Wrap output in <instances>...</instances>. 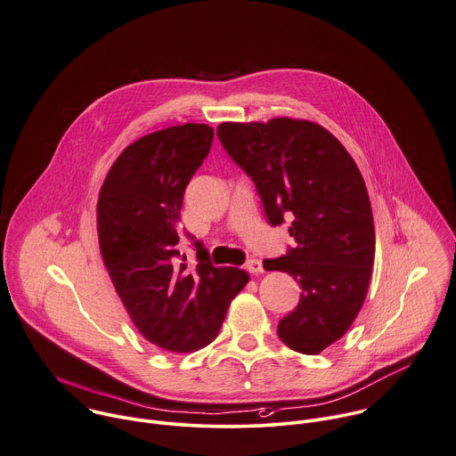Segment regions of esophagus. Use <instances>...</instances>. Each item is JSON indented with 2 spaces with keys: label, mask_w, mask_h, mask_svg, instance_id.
Returning a JSON list of instances; mask_svg holds the SVG:
<instances>
[{
  "label": "esophagus",
  "mask_w": 456,
  "mask_h": 456,
  "mask_svg": "<svg viewBox=\"0 0 456 456\" xmlns=\"http://www.w3.org/2000/svg\"><path fill=\"white\" fill-rule=\"evenodd\" d=\"M245 270L250 272V273H256V275L263 273V263L259 259H250V261H247Z\"/></svg>",
  "instance_id": "esophagus-1"
}]
</instances>
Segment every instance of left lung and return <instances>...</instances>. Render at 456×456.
I'll return each instance as SVG.
<instances>
[{
	"label": "left lung",
	"mask_w": 456,
	"mask_h": 456,
	"mask_svg": "<svg viewBox=\"0 0 456 456\" xmlns=\"http://www.w3.org/2000/svg\"><path fill=\"white\" fill-rule=\"evenodd\" d=\"M216 134L256 183L270 224L293 218L295 248L266 259L265 270L286 272L302 288L279 338L318 355L346 334L370 289L375 224L362 174L345 145L311 120L222 122Z\"/></svg>",
	"instance_id": "left-lung-1"
}]
</instances>
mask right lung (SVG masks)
Wrapping results in <instances>:
<instances>
[{"instance_id":"obj_1","label":"right lung","mask_w":456,"mask_h":456,"mask_svg":"<svg viewBox=\"0 0 456 456\" xmlns=\"http://www.w3.org/2000/svg\"><path fill=\"white\" fill-rule=\"evenodd\" d=\"M211 142L208 124L149 133L120 152L99 190V250L111 284L138 332L174 354L208 346L250 281L245 270L213 266L200 243L193 268L179 259L184 190Z\"/></svg>"}]
</instances>
